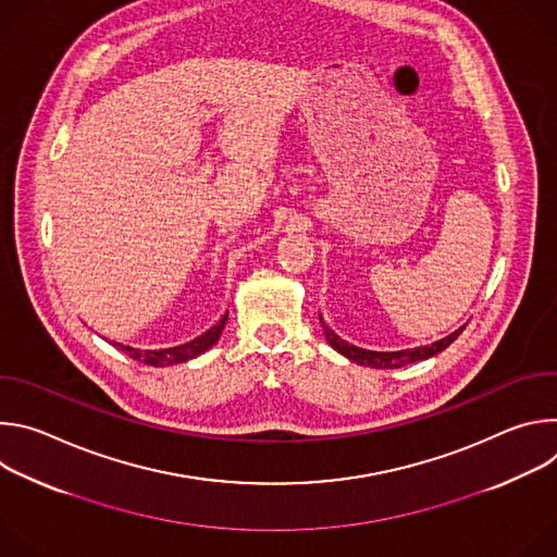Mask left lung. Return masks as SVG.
I'll list each match as a JSON object with an SVG mask.
<instances>
[{
    "mask_svg": "<svg viewBox=\"0 0 557 557\" xmlns=\"http://www.w3.org/2000/svg\"><path fill=\"white\" fill-rule=\"evenodd\" d=\"M320 322H322V329H324V335H326V342L339 352L344 355L346 359H350L352 363H359V366H370V368H404V366H410V363H417V361H425L430 357H436L438 352H443L462 331L465 326H460L458 331H454L451 335L434 342V344H428V346H417V348H408V350H396V352H379V350H366V348H359V346H352L348 342H344L326 322L324 317L320 312Z\"/></svg>",
    "mask_w": 557,
    "mask_h": 557,
    "instance_id": "1",
    "label": "left lung"
}]
</instances>
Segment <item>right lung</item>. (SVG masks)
Wrapping results in <instances>:
<instances>
[{
  "label": "right lung",
  "mask_w": 557,
  "mask_h": 557,
  "mask_svg": "<svg viewBox=\"0 0 557 557\" xmlns=\"http://www.w3.org/2000/svg\"><path fill=\"white\" fill-rule=\"evenodd\" d=\"M226 317H228V312L222 317V320L215 326H211L205 335H200L194 342L183 344V346H174V348H165V350H138V348L123 346V344H114V346L121 348L123 352H127L132 359L143 361V363L153 366V368H165V366H174V363H185V361L196 359L202 352H207L220 339L222 329L226 324Z\"/></svg>",
  "instance_id": "obj_1"
}]
</instances>
